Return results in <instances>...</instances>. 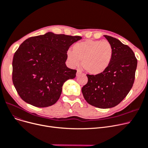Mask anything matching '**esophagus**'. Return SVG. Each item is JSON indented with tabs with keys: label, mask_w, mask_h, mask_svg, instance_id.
Returning a JSON list of instances; mask_svg holds the SVG:
<instances>
[{
	"label": "esophagus",
	"mask_w": 148,
	"mask_h": 148,
	"mask_svg": "<svg viewBox=\"0 0 148 148\" xmlns=\"http://www.w3.org/2000/svg\"><path fill=\"white\" fill-rule=\"evenodd\" d=\"M82 73V72L81 71L77 70V72H76V76H79V75H81Z\"/></svg>",
	"instance_id": "34e87169"
}]
</instances>
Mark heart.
Wrapping results in <instances>:
<instances>
[{"mask_svg": "<svg viewBox=\"0 0 148 148\" xmlns=\"http://www.w3.org/2000/svg\"><path fill=\"white\" fill-rule=\"evenodd\" d=\"M114 49L108 41L88 39L78 42L72 47V52L67 53L71 65L75 66L82 61V66L91 75H98L105 71L110 65Z\"/></svg>", "mask_w": 148, "mask_h": 148, "instance_id": "obj_1", "label": "heart"}]
</instances>
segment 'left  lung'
<instances>
[{
    "mask_svg": "<svg viewBox=\"0 0 148 148\" xmlns=\"http://www.w3.org/2000/svg\"><path fill=\"white\" fill-rule=\"evenodd\" d=\"M114 49L108 69L98 75H86L88 82L82 88L85 100L96 108L115 107L131 90L135 79L137 60L127 45L112 36L104 35Z\"/></svg>",
    "mask_w": 148,
    "mask_h": 148,
    "instance_id": "1",
    "label": "left lung"
}]
</instances>
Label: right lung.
Instances as JSON below:
<instances>
[{"label": "right lung", "mask_w": 148, "mask_h": 148, "mask_svg": "<svg viewBox=\"0 0 148 148\" xmlns=\"http://www.w3.org/2000/svg\"><path fill=\"white\" fill-rule=\"evenodd\" d=\"M81 39L48 32L21 43L13 57L12 82L22 100L38 108L57 101L63 84L76 73L66 65L67 51Z\"/></svg>", "instance_id": "right-lung-1"}]
</instances>
